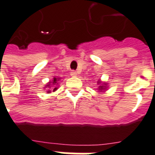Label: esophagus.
<instances>
[{"label":"esophagus","mask_w":155,"mask_h":155,"mask_svg":"<svg viewBox=\"0 0 155 155\" xmlns=\"http://www.w3.org/2000/svg\"><path fill=\"white\" fill-rule=\"evenodd\" d=\"M71 76H73V77H76L77 75H78V72L75 70H73L72 72H71Z\"/></svg>","instance_id":"obj_1"}]
</instances>
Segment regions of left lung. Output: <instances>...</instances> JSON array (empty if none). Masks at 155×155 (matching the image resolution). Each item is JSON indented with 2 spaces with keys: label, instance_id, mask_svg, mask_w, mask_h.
<instances>
[{
  "label": "left lung",
  "instance_id": "1",
  "mask_svg": "<svg viewBox=\"0 0 155 155\" xmlns=\"http://www.w3.org/2000/svg\"><path fill=\"white\" fill-rule=\"evenodd\" d=\"M98 82V84L100 85V86H99V90L101 91H104V90H105V89H106V83H103V84H101V82H100V81H99V82Z\"/></svg>",
  "mask_w": 155,
  "mask_h": 155
}]
</instances>
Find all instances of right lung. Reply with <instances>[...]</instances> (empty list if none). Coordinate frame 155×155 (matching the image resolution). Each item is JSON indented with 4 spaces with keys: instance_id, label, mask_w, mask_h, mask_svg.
Instances as JSON below:
<instances>
[{
    "instance_id": "add662e5",
    "label": "right lung",
    "mask_w": 155,
    "mask_h": 155,
    "mask_svg": "<svg viewBox=\"0 0 155 155\" xmlns=\"http://www.w3.org/2000/svg\"><path fill=\"white\" fill-rule=\"evenodd\" d=\"M60 78H53V80H52V82H48V83H47V85H46V86L45 87H46V88H47V90H48L49 88H51L52 85H53V86H54V85L56 86V85L58 84V82H59V80H60ZM56 90H57V87H54V89H53V91H56ZM46 92L51 93V91L48 90V91H46Z\"/></svg>"
}]
</instances>
